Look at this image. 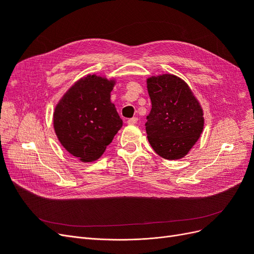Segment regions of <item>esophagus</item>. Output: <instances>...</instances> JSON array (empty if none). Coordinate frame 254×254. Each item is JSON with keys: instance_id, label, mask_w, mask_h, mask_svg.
<instances>
[{"instance_id": "1", "label": "esophagus", "mask_w": 254, "mask_h": 254, "mask_svg": "<svg viewBox=\"0 0 254 254\" xmlns=\"http://www.w3.org/2000/svg\"><path fill=\"white\" fill-rule=\"evenodd\" d=\"M127 123H128L129 125L136 124V123H137V118H131V119H129V120L127 121Z\"/></svg>"}]
</instances>
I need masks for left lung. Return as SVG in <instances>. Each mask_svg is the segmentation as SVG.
<instances>
[{
    "mask_svg": "<svg viewBox=\"0 0 254 254\" xmlns=\"http://www.w3.org/2000/svg\"><path fill=\"white\" fill-rule=\"evenodd\" d=\"M151 110L147 115L148 142L159 156L178 160L188 155L203 129V112L186 81L172 74L147 79Z\"/></svg>",
    "mask_w": 254,
    "mask_h": 254,
    "instance_id": "obj_1",
    "label": "left lung"
}]
</instances>
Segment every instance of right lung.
<instances>
[{
	"instance_id": "right-lung-1",
	"label": "right lung",
	"mask_w": 254,
	"mask_h": 254,
	"mask_svg": "<svg viewBox=\"0 0 254 254\" xmlns=\"http://www.w3.org/2000/svg\"><path fill=\"white\" fill-rule=\"evenodd\" d=\"M114 80L88 75L67 90L54 112V129L64 147L82 162L101 157L123 121L110 101Z\"/></svg>"
}]
</instances>
